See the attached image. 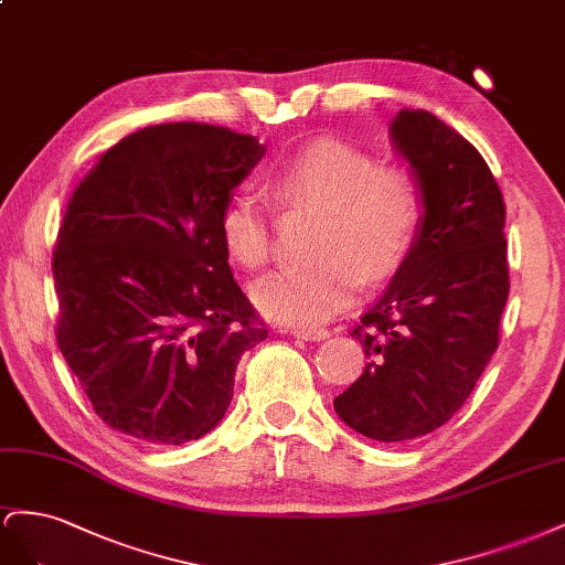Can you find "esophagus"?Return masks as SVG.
Here are the masks:
<instances>
[{
	"label": "esophagus",
	"instance_id": "obj_1",
	"mask_svg": "<svg viewBox=\"0 0 565 565\" xmlns=\"http://www.w3.org/2000/svg\"><path fill=\"white\" fill-rule=\"evenodd\" d=\"M288 333L296 338H302V341H327V338L331 335L327 329H317V327H312V329L294 327V329H288Z\"/></svg>",
	"mask_w": 565,
	"mask_h": 565
}]
</instances>
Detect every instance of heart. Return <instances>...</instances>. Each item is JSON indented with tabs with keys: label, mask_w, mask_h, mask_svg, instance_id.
I'll use <instances>...</instances> for the list:
<instances>
[{
	"label": "heart",
	"mask_w": 565,
	"mask_h": 565,
	"mask_svg": "<svg viewBox=\"0 0 565 565\" xmlns=\"http://www.w3.org/2000/svg\"><path fill=\"white\" fill-rule=\"evenodd\" d=\"M279 207H308L321 215L310 263L288 265L253 286L263 315L296 327H315L358 296L364 274L381 279L412 253L424 222L416 177L341 139H317L267 177ZM220 238L232 260L260 269L271 260L274 232L267 207L236 193L222 207Z\"/></svg>",
	"instance_id": "obj_1"
}]
</instances>
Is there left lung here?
Segmentation results:
<instances>
[{"label":"left lung","mask_w":565,"mask_h":565,"mask_svg":"<svg viewBox=\"0 0 565 565\" xmlns=\"http://www.w3.org/2000/svg\"><path fill=\"white\" fill-rule=\"evenodd\" d=\"M391 137L422 186L424 222L350 333L369 362L333 409L366 438L405 443L461 409L499 345L507 205L478 149L433 113L402 108Z\"/></svg>","instance_id":"left-lung-1"}]
</instances>
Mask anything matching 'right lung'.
I'll use <instances>...</instances> for the list:
<instances>
[{
    "label": "right lung",
    "instance_id": "1",
    "mask_svg": "<svg viewBox=\"0 0 565 565\" xmlns=\"http://www.w3.org/2000/svg\"><path fill=\"white\" fill-rule=\"evenodd\" d=\"M263 153L230 127L151 125L73 191L52 263L56 341L113 430L182 445L227 412L267 327L234 281L220 215Z\"/></svg>",
    "mask_w": 565,
    "mask_h": 565
}]
</instances>
